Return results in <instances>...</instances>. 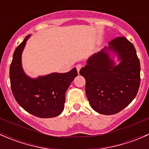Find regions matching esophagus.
<instances>
[{
	"label": "esophagus",
	"mask_w": 149,
	"mask_h": 149,
	"mask_svg": "<svg viewBox=\"0 0 149 149\" xmlns=\"http://www.w3.org/2000/svg\"><path fill=\"white\" fill-rule=\"evenodd\" d=\"M76 69H77L78 73H79V71H80L81 68H82V65H81V64H77V65H76Z\"/></svg>",
	"instance_id": "esophagus-1"
}]
</instances>
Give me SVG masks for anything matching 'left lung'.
<instances>
[{
  "instance_id": "obj_1",
  "label": "left lung",
  "mask_w": 149,
  "mask_h": 149,
  "mask_svg": "<svg viewBox=\"0 0 149 149\" xmlns=\"http://www.w3.org/2000/svg\"><path fill=\"white\" fill-rule=\"evenodd\" d=\"M108 50L118 55V65ZM80 70L86 79V94L91 108L105 115L118 113L136 97L141 82V65L133 45L124 37H116L109 47L94 54Z\"/></svg>"
}]
</instances>
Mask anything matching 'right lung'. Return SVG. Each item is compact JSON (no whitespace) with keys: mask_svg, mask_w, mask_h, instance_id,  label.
<instances>
[{"mask_svg":"<svg viewBox=\"0 0 149 149\" xmlns=\"http://www.w3.org/2000/svg\"><path fill=\"white\" fill-rule=\"evenodd\" d=\"M30 35L15 49L10 65L11 91L18 104L29 113L42 118L61 115L64 109L65 94L78 73L76 68L65 73H53L37 79L25 74L22 54Z\"/></svg>","mask_w":149,"mask_h":149,"instance_id":"right-lung-1","label":"right lung"}]
</instances>
